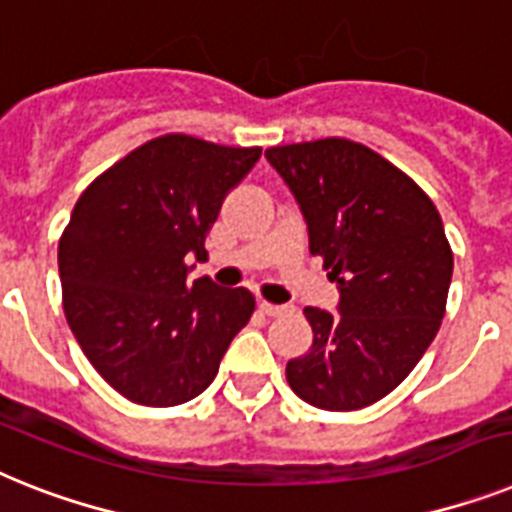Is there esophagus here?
<instances>
[{"label": "esophagus", "instance_id": "1", "mask_svg": "<svg viewBox=\"0 0 512 512\" xmlns=\"http://www.w3.org/2000/svg\"><path fill=\"white\" fill-rule=\"evenodd\" d=\"M259 311L266 316H282V314H287L290 308L277 306V303H269V301H259Z\"/></svg>", "mask_w": 512, "mask_h": 512}]
</instances>
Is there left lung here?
<instances>
[{
    "label": "left lung",
    "instance_id": "8db88e82",
    "mask_svg": "<svg viewBox=\"0 0 512 512\" xmlns=\"http://www.w3.org/2000/svg\"><path fill=\"white\" fill-rule=\"evenodd\" d=\"M266 159L340 287V314L303 308L314 345L287 361V384L322 411L366 408L411 374L439 332L453 280L442 217L403 170L348 138L272 146Z\"/></svg>",
    "mask_w": 512,
    "mask_h": 512
}]
</instances>
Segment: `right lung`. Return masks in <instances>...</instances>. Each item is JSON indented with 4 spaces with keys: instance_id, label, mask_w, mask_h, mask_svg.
I'll return each mask as SVG.
<instances>
[{
    "instance_id": "obj_1",
    "label": "right lung",
    "mask_w": 512,
    "mask_h": 512,
    "mask_svg": "<svg viewBox=\"0 0 512 512\" xmlns=\"http://www.w3.org/2000/svg\"><path fill=\"white\" fill-rule=\"evenodd\" d=\"M261 149L167 133L125 154L80 193L59 238L62 308L80 350L130 403L170 408L214 382L256 301L209 277L188 285V253Z\"/></svg>"
}]
</instances>
